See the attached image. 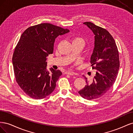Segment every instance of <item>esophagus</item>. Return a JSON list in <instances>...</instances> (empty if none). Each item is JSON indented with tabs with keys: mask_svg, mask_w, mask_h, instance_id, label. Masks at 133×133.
Here are the masks:
<instances>
[{
	"mask_svg": "<svg viewBox=\"0 0 133 133\" xmlns=\"http://www.w3.org/2000/svg\"><path fill=\"white\" fill-rule=\"evenodd\" d=\"M65 74L70 75H74L75 74V73L73 71H65Z\"/></svg>",
	"mask_w": 133,
	"mask_h": 133,
	"instance_id": "esophagus-1",
	"label": "esophagus"
}]
</instances>
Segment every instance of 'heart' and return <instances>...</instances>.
Segmentation results:
<instances>
[{
    "mask_svg": "<svg viewBox=\"0 0 133 133\" xmlns=\"http://www.w3.org/2000/svg\"><path fill=\"white\" fill-rule=\"evenodd\" d=\"M75 41H78V42H82L84 43V39L80 37H75L73 39V42H75Z\"/></svg>",
    "mask_w": 133,
    "mask_h": 133,
    "instance_id": "heart-1",
    "label": "heart"
}]
</instances>
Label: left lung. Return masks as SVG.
<instances>
[{"instance_id":"8db88e82","label":"left lung","mask_w":133,"mask_h":133,"mask_svg":"<svg viewBox=\"0 0 133 133\" xmlns=\"http://www.w3.org/2000/svg\"><path fill=\"white\" fill-rule=\"evenodd\" d=\"M83 24L95 35L90 63L96 74L92 81H89L84 76L87 84L78 92L84 99L93 100L104 95L113 85L119 69V57L114 39L106 29L91 22Z\"/></svg>"}]
</instances>
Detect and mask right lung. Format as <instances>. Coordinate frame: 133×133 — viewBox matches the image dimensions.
<instances>
[{
    "instance_id": "add662e5",
    "label": "right lung",
    "mask_w": 133,
    "mask_h": 133,
    "mask_svg": "<svg viewBox=\"0 0 133 133\" xmlns=\"http://www.w3.org/2000/svg\"><path fill=\"white\" fill-rule=\"evenodd\" d=\"M67 29L42 23L28 28L21 35L12 58L15 80L30 98L41 99L53 92L62 73L46 70V57L53 54L55 40Z\"/></svg>"
}]
</instances>
